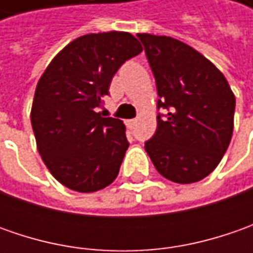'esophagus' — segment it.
I'll return each instance as SVG.
<instances>
[{
	"instance_id": "34e87169",
	"label": "esophagus",
	"mask_w": 253,
	"mask_h": 253,
	"mask_svg": "<svg viewBox=\"0 0 253 253\" xmlns=\"http://www.w3.org/2000/svg\"><path fill=\"white\" fill-rule=\"evenodd\" d=\"M126 124H128V126H133L136 124V120H129V121H126Z\"/></svg>"
}]
</instances>
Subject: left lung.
Masks as SVG:
<instances>
[{
	"label": "left lung",
	"instance_id": "1",
	"mask_svg": "<svg viewBox=\"0 0 253 253\" xmlns=\"http://www.w3.org/2000/svg\"><path fill=\"white\" fill-rule=\"evenodd\" d=\"M158 88V128L145 142L153 166L170 181L207 177L228 149L235 97L201 53L169 36L138 34Z\"/></svg>",
	"mask_w": 253,
	"mask_h": 253
}]
</instances>
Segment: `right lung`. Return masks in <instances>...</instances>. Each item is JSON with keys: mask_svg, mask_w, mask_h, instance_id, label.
Instances as JSON below:
<instances>
[{"mask_svg": "<svg viewBox=\"0 0 253 253\" xmlns=\"http://www.w3.org/2000/svg\"><path fill=\"white\" fill-rule=\"evenodd\" d=\"M141 52L128 32L84 35L56 54L39 79L32 129L46 168L66 187L92 193L118 176L129 146L125 125L98 108L114 74Z\"/></svg>", "mask_w": 253, "mask_h": 253, "instance_id": "1", "label": "right lung"}]
</instances>
